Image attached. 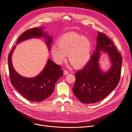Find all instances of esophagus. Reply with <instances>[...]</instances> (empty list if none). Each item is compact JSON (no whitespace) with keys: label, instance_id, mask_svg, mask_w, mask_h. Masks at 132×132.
<instances>
[{"label":"esophagus","instance_id":"obj_1","mask_svg":"<svg viewBox=\"0 0 132 132\" xmlns=\"http://www.w3.org/2000/svg\"><path fill=\"white\" fill-rule=\"evenodd\" d=\"M68 73H69V71H66V70H64V71H63V75H67Z\"/></svg>","mask_w":132,"mask_h":132}]
</instances>
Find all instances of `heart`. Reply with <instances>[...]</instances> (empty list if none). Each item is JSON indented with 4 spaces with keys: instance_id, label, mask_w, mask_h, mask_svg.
I'll list each match as a JSON object with an SVG mask.
<instances>
[{
    "instance_id": "obj_1",
    "label": "heart",
    "mask_w": 132,
    "mask_h": 132,
    "mask_svg": "<svg viewBox=\"0 0 132 132\" xmlns=\"http://www.w3.org/2000/svg\"><path fill=\"white\" fill-rule=\"evenodd\" d=\"M92 48V43L88 38L70 32L59 38L57 46H53L51 53L57 64H61L67 55L72 65L76 69H79L90 59Z\"/></svg>"
}]
</instances>
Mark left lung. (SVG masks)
<instances>
[{"mask_svg": "<svg viewBox=\"0 0 132 132\" xmlns=\"http://www.w3.org/2000/svg\"><path fill=\"white\" fill-rule=\"evenodd\" d=\"M95 52L83 69L75 73L76 81L73 92L77 98L84 104H94L107 96L120 81L122 58L111 40L98 32ZM104 51L109 56L112 66L106 72L100 69V52Z\"/></svg>", "mask_w": 132, "mask_h": 132, "instance_id": "left-lung-1", "label": "left lung"}]
</instances>
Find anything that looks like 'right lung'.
Segmentation results:
<instances>
[{
    "label": "right lung",
    "mask_w": 132,
    "mask_h": 132,
    "mask_svg": "<svg viewBox=\"0 0 132 132\" xmlns=\"http://www.w3.org/2000/svg\"><path fill=\"white\" fill-rule=\"evenodd\" d=\"M44 27L33 28L23 33L19 38L17 44L31 38L43 37L49 50L53 42L52 37L43 31ZM16 47L14 46L8 56L9 76L12 86L24 98L30 101L40 102L52 94L55 85L58 79L63 76L61 67L48 59L43 70L38 76L33 78H26L19 75L13 67L12 55Z\"/></svg>",
    "instance_id": "obj_1"
}]
</instances>
